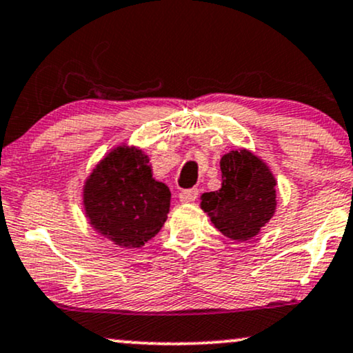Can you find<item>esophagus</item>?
<instances>
[{"label": "esophagus", "instance_id": "esophagus-1", "mask_svg": "<svg viewBox=\"0 0 353 353\" xmlns=\"http://www.w3.org/2000/svg\"><path fill=\"white\" fill-rule=\"evenodd\" d=\"M199 197V189H185V190H182L181 194H179V200L182 203H190V202H194L195 199Z\"/></svg>", "mask_w": 353, "mask_h": 353}]
</instances>
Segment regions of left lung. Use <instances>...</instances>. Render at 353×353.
<instances>
[{
  "instance_id": "1",
  "label": "left lung",
  "mask_w": 353,
  "mask_h": 353,
  "mask_svg": "<svg viewBox=\"0 0 353 353\" xmlns=\"http://www.w3.org/2000/svg\"><path fill=\"white\" fill-rule=\"evenodd\" d=\"M220 169L221 189L203 194L200 207L225 236L251 239L275 213L274 174L248 150L230 151L221 158Z\"/></svg>"
}]
</instances>
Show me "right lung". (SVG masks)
<instances>
[{
	"label": "right lung",
	"instance_id": "add662e5",
	"mask_svg": "<svg viewBox=\"0 0 353 353\" xmlns=\"http://www.w3.org/2000/svg\"><path fill=\"white\" fill-rule=\"evenodd\" d=\"M83 203L97 233L120 248H141L168 220L171 190L154 181L143 151L122 145L92 169Z\"/></svg>",
	"mask_w": 353,
	"mask_h": 353
}]
</instances>
